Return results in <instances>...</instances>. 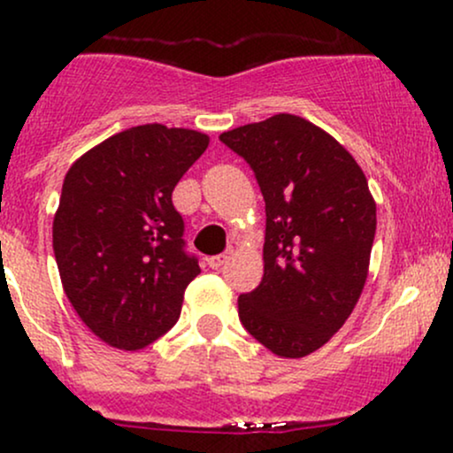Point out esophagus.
<instances>
[{"instance_id": "obj_1", "label": "esophagus", "mask_w": 453, "mask_h": 453, "mask_svg": "<svg viewBox=\"0 0 453 453\" xmlns=\"http://www.w3.org/2000/svg\"><path fill=\"white\" fill-rule=\"evenodd\" d=\"M206 262H209V266L212 270H219L223 264L227 262V256H226V253H221V256H211L209 259H206Z\"/></svg>"}]
</instances>
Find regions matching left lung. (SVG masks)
<instances>
[{
    "label": "left lung",
    "instance_id": "1",
    "mask_svg": "<svg viewBox=\"0 0 453 453\" xmlns=\"http://www.w3.org/2000/svg\"><path fill=\"white\" fill-rule=\"evenodd\" d=\"M266 202L264 277L238 298L244 330L280 357H304L341 330L360 300L377 204L357 161L296 114L223 132Z\"/></svg>",
    "mask_w": 453,
    "mask_h": 453
}]
</instances>
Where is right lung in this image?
I'll return each mask as SVG.
<instances>
[{
    "label": "right lung",
    "mask_w": 453,
    "mask_h": 453,
    "mask_svg": "<svg viewBox=\"0 0 453 453\" xmlns=\"http://www.w3.org/2000/svg\"><path fill=\"white\" fill-rule=\"evenodd\" d=\"M209 136L159 123L129 127L67 170L53 221L64 292L97 339L136 351L176 324L200 274L185 251L173 191Z\"/></svg>",
    "instance_id": "1"
}]
</instances>
